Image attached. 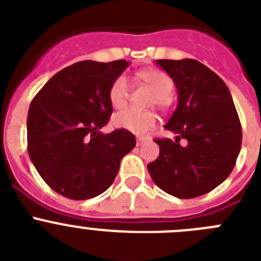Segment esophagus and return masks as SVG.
<instances>
[{"label":"esophagus","instance_id":"34e87169","mask_svg":"<svg viewBox=\"0 0 261 261\" xmlns=\"http://www.w3.org/2000/svg\"><path fill=\"white\" fill-rule=\"evenodd\" d=\"M144 142H145L144 138H138V139H136V145L139 147V145H142Z\"/></svg>","mask_w":261,"mask_h":261}]
</instances>
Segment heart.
<instances>
[{"label": "heart", "mask_w": 261, "mask_h": 261, "mask_svg": "<svg viewBox=\"0 0 261 261\" xmlns=\"http://www.w3.org/2000/svg\"><path fill=\"white\" fill-rule=\"evenodd\" d=\"M142 81H144L152 91L156 93V102L159 105L168 104L169 96L174 90V82L170 75L161 70H145L139 72ZM130 96V83L125 75H119L113 82L109 90L110 104L116 109H122L127 105ZM157 118L151 112H140L136 109H126L117 113L113 118L116 127L133 133L135 135H145L156 125Z\"/></svg>", "instance_id": "1"}]
</instances>
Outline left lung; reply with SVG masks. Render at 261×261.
Listing matches in <instances>:
<instances>
[{
  "mask_svg": "<svg viewBox=\"0 0 261 261\" xmlns=\"http://www.w3.org/2000/svg\"><path fill=\"white\" fill-rule=\"evenodd\" d=\"M173 79L178 105L165 125L175 139H154L160 154L147 168L163 191L191 199L221 185L241 151L242 127L229 88L196 60H156ZM180 140H185L183 145Z\"/></svg>",
  "mask_w": 261,
  "mask_h": 261,
  "instance_id": "left-lung-1",
  "label": "left lung"
}]
</instances>
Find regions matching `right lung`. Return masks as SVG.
<instances>
[{
    "instance_id": "obj_1",
    "label": "right lung",
    "mask_w": 261,
    "mask_h": 261,
    "mask_svg": "<svg viewBox=\"0 0 261 261\" xmlns=\"http://www.w3.org/2000/svg\"><path fill=\"white\" fill-rule=\"evenodd\" d=\"M130 62L81 61L53 75L30 105L28 154L48 186L74 200L110 187L122 157L135 147L126 130L104 134L113 107L109 90Z\"/></svg>"
}]
</instances>
